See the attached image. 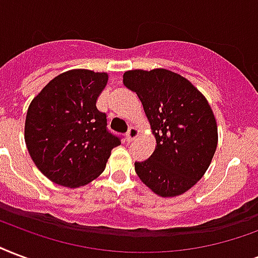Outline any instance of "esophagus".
I'll list each match as a JSON object with an SVG mask.
<instances>
[{
    "label": "esophagus",
    "instance_id": "esophagus-1",
    "mask_svg": "<svg viewBox=\"0 0 258 258\" xmlns=\"http://www.w3.org/2000/svg\"><path fill=\"white\" fill-rule=\"evenodd\" d=\"M138 135H139V131H138L135 127H130L128 133L125 134V139H127L128 142H131V141H134V139H135Z\"/></svg>",
    "mask_w": 258,
    "mask_h": 258
}]
</instances>
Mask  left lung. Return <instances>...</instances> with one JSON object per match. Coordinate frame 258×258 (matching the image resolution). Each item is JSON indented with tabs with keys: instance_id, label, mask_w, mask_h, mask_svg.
I'll use <instances>...</instances> for the list:
<instances>
[{
	"instance_id": "obj_1",
	"label": "left lung",
	"mask_w": 258,
	"mask_h": 258,
	"mask_svg": "<svg viewBox=\"0 0 258 258\" xmlns=\"http://www.w3.org/2000/svg\"><path fill=\"white\" fill-rule=\"evenodd\" d=\"M123 84L141 100L157 142L149 160L135 162L138 177L158 196L182 195L204 176L218 146L207 98L166 69L128 70Z\"/></svg>"
}]
</instances>
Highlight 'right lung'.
Segmentation results:
<instances>
[{
    "mask_svg": "<svg viewBox=\"0 0 258 258\" xmlns=\"http://www.w3.org/2000/svg\"><path fill=\"white\" fill-rule=\"evenodd\" d=\"M107 73L74 69L59 74L33 98L24 139L37 169L51 181L78 188L97 178L120 139L107 130L96 107Z\"/></svg>",
    "mask_w": 258,
    "mask_h": 258,
    "instance_id": "1",
    "label": "right lung"
}]
</instances>
